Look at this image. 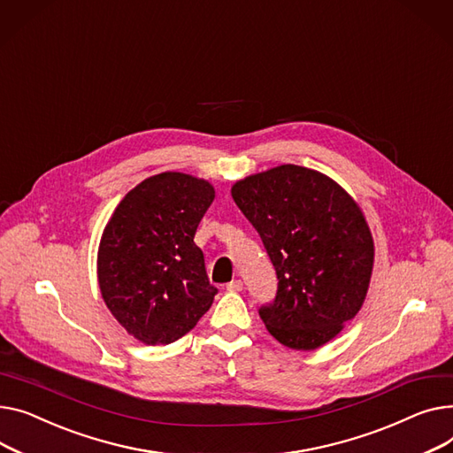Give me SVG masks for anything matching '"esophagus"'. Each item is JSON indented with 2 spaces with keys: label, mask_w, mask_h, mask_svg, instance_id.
<instances>
[{
  "label": "esophagus",
  "mask_w": 453,
  "mask_h": 453,
  "mask_svg": "<svg viewBox=\"0 0 453 453\" xmlns=\"http://www.w3.org/2000/svg\"><path fill=\"white\" fill-rule=\"evenodd\" d=\"M226 290H230V292L243 290V281H242V280H234V281L226 283Z\"/></svg>",
  "instance_id": "esophagus-1"
}]
</instances>
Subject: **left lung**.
Returning a JSON list of instances; mask_svg holds the SVG:
<instances>
[{"label":"left lung","mask_w":453,"mask_h":453,"mask_svg":"<svg viewBox=\"0 0 453 453\" xmlns=\"http://www.w3.org/2000/svg\"><path fill=\"white\" fill-rule=\"evenodd\" d=\"M278 278L259 307L269 333L290 349H316L360 311L373 271V239L357 203L320 172L283 165L232 186Z\"/></svg>","instance_id":"obj_1"}]
</instances>
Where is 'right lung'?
Masks as SVG:
<instances>
[{"label": "right lung", "mask_w": 453, "mask_h": 453, "mask_svg": "<svg viewBox=\"0 0 453 453\" xmlns=\"http://www.w3.org/2000/svg\"><path fill=\"white\" fill-rule=\"evenodd\" d=\"M214 197L203 179L158 173L135 186L104 228L102 298L119 324L148 345H166L192 331L218 295L194 243Z\"/></svg>", "instance_id": "1"}]
</instances>
